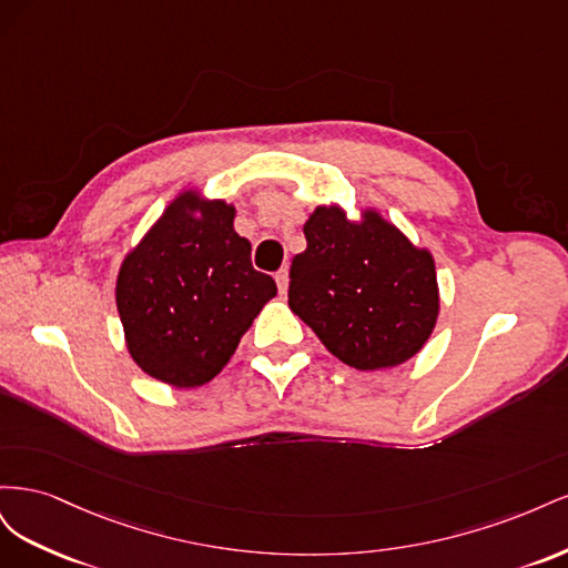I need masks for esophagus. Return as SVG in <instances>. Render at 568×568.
Returning <instances> with one entry per match:
<instances>
[{
	"mask_svg": "<svg viewBox=\"0 0 568 568\" xmlns=\"http://www.w3.org/2000/svg\"><path fill=\"white\" fill-rule=\"evenodd\" d=\"M274 280H277L280 294H284V296H286V288H288V272H286V270H280V272H277V277H274Z\"/></svg>",
	"mask_w": 568,
	"mask_h": 568,
	"instance_id": "1",
	"label": "esophagus"
}]
</instances>
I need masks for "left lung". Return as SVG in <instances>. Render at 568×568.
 <instances>
[{
	"label": "left lung",
	"instance_id": "1",
	"mask_svg": "<svg viewBox=\"0 0 568 568\" xmlns=\"http://www.w3.org/2000/svg\"><path fill=\"white\" fill-rule=\"evenodd\" d=\"M303 232L307 248L291 263L288 307L324 348L359 372L415 357L440 311L432 251L372 209L348 220L341 205H317Z\"/></svg>",
	"mask_w": 568,
	"mask_h": 568
}]
</instances>
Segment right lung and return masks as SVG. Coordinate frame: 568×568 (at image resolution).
Masks as SVG:
<instances>
[{"label": "right lung", "mask_w": 568, "mask_h": 568, "mask_svg": "<svg viewBox=\"0 0 568 568\" xmlns=\"http://www.w3.org/2000/svg\"><path fill=\"white\" fill-rule=\"evenodd\" d=\"M234 215L232 203L184 189L120 265L115 305L128 351L168 386L209 384L277 296L270 274L253 270Z\"/></svg>", "instance_id": "obj_1"}]
</instances>
